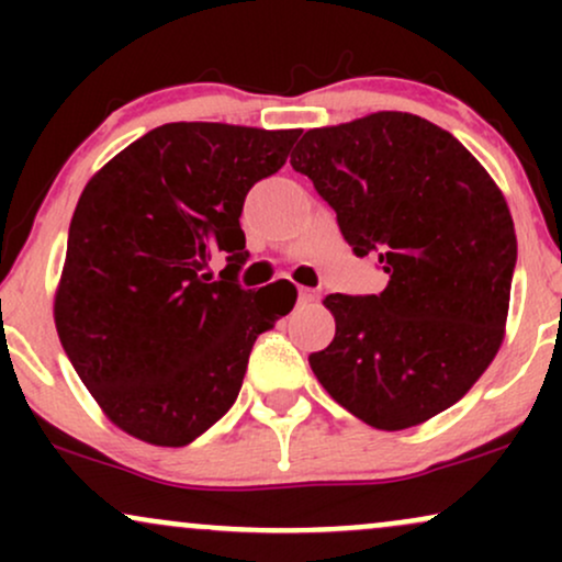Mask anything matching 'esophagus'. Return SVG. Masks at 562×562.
I'll list each match as a JSON object with an SVG mask.
<instances>
[{"instance_id":"1","label":"esophagus","mask_w":562,"mask_h":562,"mask_svg":"<svg viewBox=\"0 0 562 562\" xmlns=\"http://www.w3.org/2000/svg\"><path fill=\"white\" fill-rule=\"evenodd\" d=\"M317 299H319V293L314 288H301L299 290V301L301 303H314Z\"/></svg>"}]
</instances>
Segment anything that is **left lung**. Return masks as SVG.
Masks as SVG:
<instances>
[{"label": "left lung", "mask_w": 562, "mask_h": 562, "mask_svg": "<svg viewBox=\"0 0 562 562\" xmlns=\"http://www.w3.org/2000/svg\"><path fill=\"white\" fill-rule=\"evenodd\" d=\"M290 166L389 274L380 295L322 301L335 317L308 357L322 389L378 430L449 409L505 340L518 240L502 190L460 139L398 111L308 128Z\"/></svg>", "instance_id": "left-lung-1"}]
</instances>
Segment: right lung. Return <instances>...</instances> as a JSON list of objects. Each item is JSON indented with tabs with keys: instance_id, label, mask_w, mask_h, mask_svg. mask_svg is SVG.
<instances>
[{
	"instance_id": "add662e5",
	"label": "right lung",
	"mask_w": 562,
	"mask_h": 562,
	"mask_svg": "<svg viewBox=\"0 0 562 562\" xmlns=\"http://www.w3.org/2000/svg\"><path fill=\"white\" fill-rule=\"evenodd\" d=\"M301 128L179 121L124 147L83 187L55 290V327L105 417L153 447H184L240 393L250 348L295 288L235 282L243 200L285 166ZM228 254L214 283L207 261Z\"/></svg>"
}]
</instances>
